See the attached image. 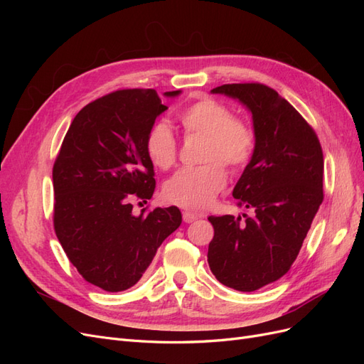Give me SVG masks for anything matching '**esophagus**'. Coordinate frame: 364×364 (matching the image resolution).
<instances>
[{"label":"esophagus","instance_id":"esophagus-1","mask_svg":"<svg viewBox=\"0 0 364 364\" xmlns=\"http://www.w3.org/2000/svg\"><path fill=\"white\" fill-rule=\"evenodd\" d=\"M182 217H183V222H185V223H193V222H194V220H197V218H200V217H202V214H197V213H191V211H183Z\"/></svg>","mask_w":364,"mask_h":364}]
</instances>
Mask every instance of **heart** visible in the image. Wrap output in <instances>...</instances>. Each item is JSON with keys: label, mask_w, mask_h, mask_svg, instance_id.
<instances>
[{"label": "heart", "mask_w": 364, "mask_h": 364, "mask_svg": "<svg viewBox=\"0 0 364 364\" xmlns=\"http://www.w3.org/2000/svg\"><path fill=\"white\" fill-rule=\"evenodd\" d=\"M185 134L206 136L202 159L206 164L183 167L164 185V197L170 203L190 209H205L225 188L226 171L243 167L255 147V134L243 119L234 118L228 106L214 98H200L179 114ZM146 153L155 167L167 170L178 156V139L164 121L153 124L146 136Z\"/></svg>", "instance_id": "obj_1"}]
</instances>
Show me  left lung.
<instances>
[{"instance_id": "1", "label": "left lung", "mask_w": 364, "mask_h": 364, "mask_svg": "<svg viewBox=\"0 0 364 364\" xmlns=\"http://www.w3.org/2000/svg\"><path fill=\"white\" fill-rule=\"evenodd\" d=\"M252 114L255 147L232 196L255 215L209 217L208 264L226 287L255 291L291 267L323 200V153L316 132L272 87L217 86Z\"/></svg>"}]
</instances>
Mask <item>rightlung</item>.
Masks as SVG:
<instances>
[{"mask_svg": "<svg viewBox=\"0 0 364 364\" xmlns=\"http://www.w3.org/2000/svg\"><path fill=\"white\" fill-rule=\"evenodd\" d=\"M164 111L155 90L98 98L74 117L54 162V230L77 272L106 291L134 287L182 223L176 206L132 213L155 191L146 136Z\"/></svg>", "mask_w": 364, "mask_h": 364, "instance_id": "1", "label": "right lung"}]
</instances>
